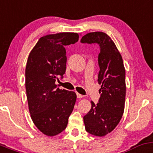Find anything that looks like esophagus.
Masks as SVG:
<instances>
[{
	"label": "esophagus",
	"instance_id": "esophagus-1",
	"mask_svg": "<svg viewBox=\"0 0 153 153\" xmlns=\"http://www.w3.org/2000/svg\"><path fill=\"white\" fill-rule=\"evenodd\" d=\"M76 96H77V98H81L83 97L82 95L79 94V93H76Z\"/></svg>",
	"mask_w": 153,
	"mask_h": 153
}]
</instances>
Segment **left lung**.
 <instances>
[{"mask_svg":"<svg viewBox=\"0 0 153 153\" xmlns=\"http://www.w3.org/2000/svg\"><path fill=\"white\" fill-rule=\"evenodd\" d=\"M82 43L98 44L100 67L98 82L101 97L97 104L91 101V109L84 116L85 130L92 135L109 134L122 118L126 100V70L122 56L114 42L105 33L92 32L82 38Z\"/></svg>","mask_w":153,"mask_h":153,"instance_id":"obj_1","label":"left lung"}]
</instances>
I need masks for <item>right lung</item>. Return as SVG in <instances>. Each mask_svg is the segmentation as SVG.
<instances>
[{"label": "right lung", "instance_id": "obj_1", "mask_svg": "<svg viewBox=\"0 0 153 153\" xmlns=\"http://www.w3.org/2000/svg\"><path fill=\"white\" fill-rule=\"evenodd\" d=\"M77 33L63 32L41 37L29 54L25 68V89L31 119L48 136L66 128L76 100L74 91L55 84L66 69L65 46L76 43Z\"/></svg>", "mask_w": 153, "mask_h": 153}]
</instances>
